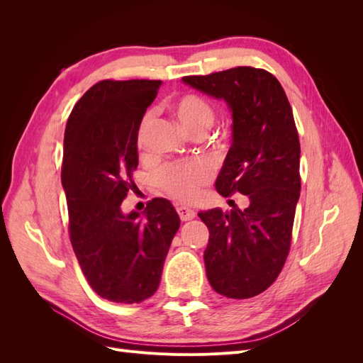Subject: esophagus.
I'll list each match as a JSON object with an SVG mask.
<instances>
[{"instance_id": "34e87169", "label": "esophagus", "mask_w": 363, "mask_h": 363, "mask_svg": "<svg viewBox=\"0 0 363 363\" xmlns=\"http://www.w3.org/2000/svg\"><path fill=\"white\" fill-rule=\"evenodd\" d=\"M177 213H179L182 221H191V219L195 218V212L192 211L191 207H186V206H179Z\"/></svg>"}]
</instances>
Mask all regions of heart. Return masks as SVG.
<instances>
[{"label":"heart","instance_id":"obj_1","mask_svg":"<svg viewBox=\"0 0 363 363\" xmlns=\"http://www.w3.org/2000/svg\"><path fill=\"white\" fill-rule=\"evenodd\" d=\"M174 112L182 127L191 133L195 130H211L215 123V112L212 106L199 95H184L174 104ZM151 119V113L142 118L138 128V145H142L145 128ZM212 169L203 160H192L188 163L167 164L157 171L156 180L174 199L182 201H194L200 194V188L208 182Z\"/></svg>","mask_w":363,"mask_h":363}]
</instances>
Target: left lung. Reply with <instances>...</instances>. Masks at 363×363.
Masks as SVG:
<instances>
[{"mask_svg": "<svg viewBox=\"0 0 363 363\" xmlns=\"http://www.w3.org/2000/svg\"><path fill=\"white\" fill-rule=\"evenodd\" d=\"M182 82L232 115V145L215 188L248 195L244 211L200 212L208 228L204 251L211 286L244 300L269 288L288 257L295 207L300 199V140L292 108L279 80L265 69L238 67Z\"/></svg>", "mask_w": 363, "mask_h": 363, "instance_id": "left-lung-1", "label": "left lung"}]
</instances>
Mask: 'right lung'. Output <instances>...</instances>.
<instances>
[{"mask_svg": "<svg viewBox=\"0 0 363 363\" xmlns=\"http://www.w3.org/2000/svg\"><path fill=\"white\" fill-rule=\"evenodd\" d=\"M160 80H104L72 108L63 140L62 186L74 252L91 288L113 303H140L159 288L172 238L174 206L150 201L144 212L121 204L138 168V128Z\"/></svg>", "mask_w": 363, "mask_h": 363, "instance_id": "add662e5", "label": "right lung"}]
</instances>
